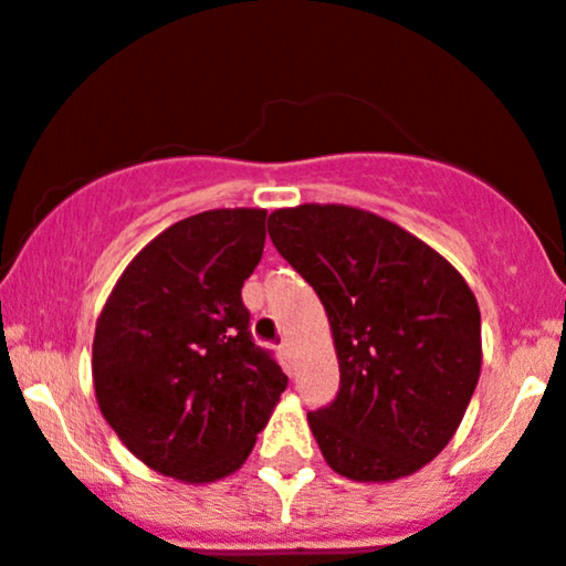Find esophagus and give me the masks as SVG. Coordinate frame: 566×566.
Wrapping results in <instances>:
<instances>
[{"label": "esophagus", "mask_w": 566, "mask_h": 566, "mask_svg": "<svg viewBox=\"0 0 566 566\" xmlns=\"http://www.w3.org/2000/svg\"><path fill=\"white\" fill-rule=\"evenodd\" d=\"M279 353H282V356L287 358V360L295 358V348H292V343H290V339H284V343L279 345Z\"/></svg>", "instance_id": "34e87169"}]
</instances>
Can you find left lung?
<instances>
[{
  "instance_id": "1",
  "label": "left lung",
  "mask_w": 566,
  "mask_h": 566,
  "mask_svg": "<svg viewBox=\"0 0 566 566\" xmlns=\"http://www.w3.org/2000/svg\"><path fill=\"white\" fill-rule=\"evenodd\" d=\"M279 255L316 290L339 360L332 403L308 413L326 464L387 482L432 461L480 379V308L430 244L348 206L274 210Z\"/></svg>"
}]
</instances>
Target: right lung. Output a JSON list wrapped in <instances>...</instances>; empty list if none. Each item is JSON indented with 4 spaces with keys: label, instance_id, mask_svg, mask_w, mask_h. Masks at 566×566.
<instances>
[{
    "label": "right lung",
    "instance_id": "right-lung-1",
    "mask_svg": "<svg viewBox=\"0 0 566 566\" xmlns=\"http://www.w3.org/2000/svg\"><path fill=\"white\" fill-rule=\"evenodd\" d=\"M265 210H206L126 265L94 332L102 417L155 472L210 482L240 469L287 387L255 345L244 279L261 263Z\"/></svg>",
    "mask_w": 566,
    "mask_h": 566
}]
</instances>
